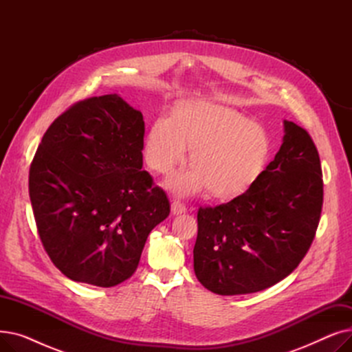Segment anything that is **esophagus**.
Here are the masks:
<instances>
[{
	"label": "esophagus",
	"instance_id": "1",
	"mask_svg": "<svg viewBox=\"0 0 352 352\" xmlns=\"http://www.w3.org/2000/svg\"><path fill=\"white\" fill-rule=\"evenodd\" d=\"M171 210H173V214H182V212L187 211V207H186V204H184L182 201L175 199V201H173Z\"/></svg>",
	"mask_w": 352,
	"mask_h": 352
}]
</instances>
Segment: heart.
Here are the masks:
<instances>
[{
	"label": "heart",
	"instance_id": "1",
	"mask_svg": "<svg viewBox=\"0 0 352 352\" xmlns=\"http://www.w3.org/2000/svg\"><path fill=\"white\" fill-rule=\"evenodd\" d=\"M192 148V170L175 173L168 186L179 194L208 187L217 197L244 192L260 175L268 154L265 133L234 109L211 102L181 105L174 116L155 120L145 160L157 173H168Z\"/></svg>",
	"mask_w": 352,
	"mask_h": 352
}]
</instances>
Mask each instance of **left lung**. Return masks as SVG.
Returning <instances> with one entry per match:
<instances>
[{"label": "left lung", "instance_id": "1", "mask_svg": "<svg viewBox=\"0 0 352 352\" xmlns=\"http://www.w3.org/2000/svg\"><path fill=\"white\" fill-rule=\"evenodd\" d=\"M284 125L280 151L244 194L198 208L194 271L215 294H251L280 283L316 238L324 201L318 150L307 129Z\"/></svg>", "mask_w": 352, "mask_h": 352}]
</instances>
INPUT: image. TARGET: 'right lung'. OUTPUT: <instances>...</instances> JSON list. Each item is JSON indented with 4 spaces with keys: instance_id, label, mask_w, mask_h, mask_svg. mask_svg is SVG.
Listing matches in <instances>:
<instances>
[{
    "instance_id": "add662e5",
    "label": "right lung",
    "mask_w": 352,
    "mask_h": 352,
    "mask_svg": "<svg viewBox=\"0 0 352 352\" xmlns=\"http://www.w3.org/2000/svg\"><path fill=\"white\" fill-rule=\"evenodd\" d=\"M145 124L117 94L72 104L54 120L28 178L40 239L69 280L116 287L135 272L146 236L170 215L142 168Z\"/></svg>"
}]
</instances>
